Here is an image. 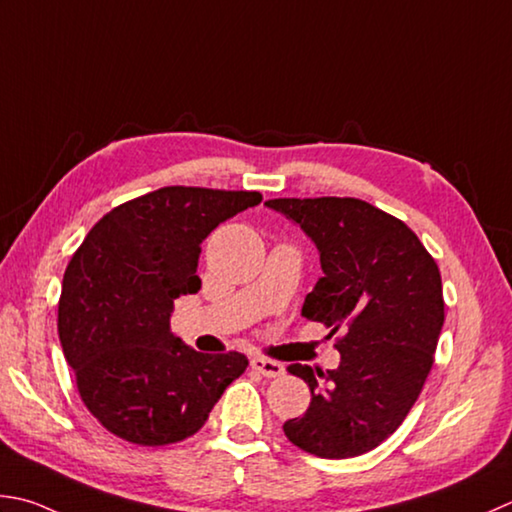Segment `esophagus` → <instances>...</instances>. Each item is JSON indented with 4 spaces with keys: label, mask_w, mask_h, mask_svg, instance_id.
<instances>
[{
    "label": "esophagus",
    "mask_w": 512,
    "mask_h": 512,
    "mask_svg": "<svg viewBox=\"0 0 512 512\" xmlns=\"http://www.w3.org/2000/svg\"><path fill=\"white\" fill-rule=\"evenodd\" d=\"M252 370L267 376V379H276V376H281L285 372V368H283L281 363L272 361V359H263V356H254V359H252Z\"/></svg>",
    "instance_id": "34e87169"
}]
</instances>
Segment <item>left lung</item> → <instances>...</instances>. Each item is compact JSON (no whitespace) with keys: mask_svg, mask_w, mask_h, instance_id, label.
<instances>
[{"mask_svg":"<svg viewBox=\"0 0 512 512\" xmlns=\"http://www.w3.org/2000/svg\"><path fill=\"white\" fill-rule=\"evenodd\" d=\"M267 207L301 225L321 254L323 276L305 296L307 321L336 332L341 363L287 372L310 385L303 417L285 437L323 459L359 457L397 430L426 383L443 325L435 258L417 234L359 198H274Z\"/></svg>","mask_w":512,"mask_h":512,"instance_id":"left-lung-1","label":"left lung"}]
</instances>
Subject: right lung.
<instances>
[{"instance_id":"add662e5","label":"right lung","mask_w":512,"mask_h":512,"mask_svg":"<svg viewBox=\"0 0 512 512\" xmlns=\"http://www.w3.org/2000/svg\"><path fill=\"white\" fill-rule=\"evenodd\" d=\"M258 191L162 187L113 207L64 272L57 330L84 406L111 435L169 446L205 426L240 352L202 354L173 336V301L196 294L200 243Z\"/></svg>"}]
</instances>
